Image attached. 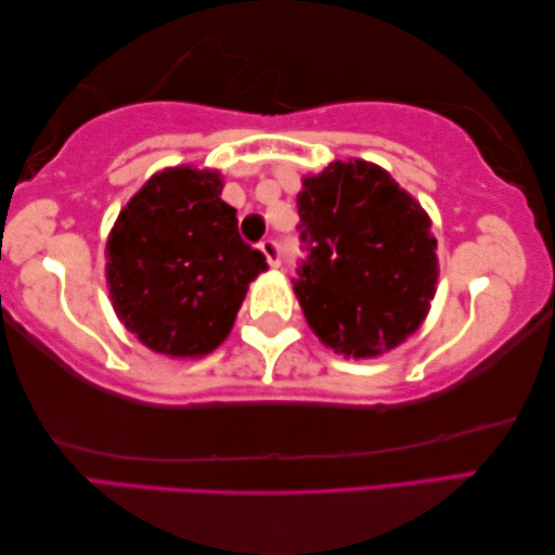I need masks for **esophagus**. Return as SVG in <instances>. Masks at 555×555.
<instances>
[{
  "instance_id": "1",
  "label": "esophagus",
  "mask_w": 555,
  "mask_h": 555,
  "mask_svg": "<svg viewBox=\"0 0 555 555\" xmlns=\"http://www.w3.org/2000/svg\"><path fill=\"white\" fill-rule=\"evenodd\" d=\"M260 250L266 253V258L272 268H280V262H283V245H280L278 241H262L260 243Z\"/></svg>"
}]
</instances>
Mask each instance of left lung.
Segmentation results:
<instances>
[{
  "label": "left lung",
  "mask_w": 555,
  "mask_h": 555,
  "mask_svg": "<svg viewBox=\"0 0 555 555\" xmlns=\"http://www.w3.org/2000/svg\"><path fill=\"white\" fill-rule=\"evenodd\" d=\"M295 295L344 357H376L413 334L438 285V241L415 198L371 162H332L297 194Z\"/></svg>",
  "instance_id": "1"
}]
</instances>
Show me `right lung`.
<instances>
[{
	"mask_svg": "<svg viewBox=\"0 0 555 555\" xmlns=\"http://www.w3.org/2000/svg\"><path fill=\"white\" fill-rule=\"evenodd\" d=\"M218 171L175 167L130 198L105 248L115 314L144 347L204 357L229 337L266 256L238 233Z\"/></svg>",
	"mask_w": 555,
	"mask_h": 555,
	"instance_id": "add662e5",
	"label": "right lung"
}]
</instances>
